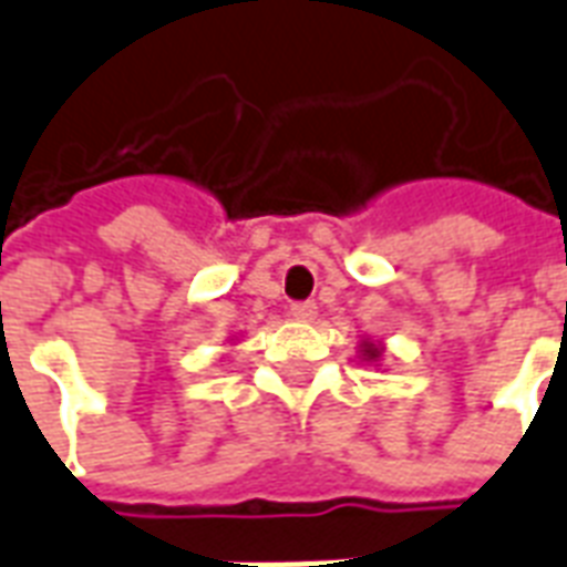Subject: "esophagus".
Listing matches in <instances>:
<instances>
[{"label":"esophagus","instance_id":"esophagus-1","mask_svg":"<svg viewBox=\"0 0 567 567\" xmlns=\"http://www.w3.org/2000/svg\"><path fill=\"white\" fill-rule=\"evenodd\" d=\"M289 317L299 319V322H310V319L317 317V305L313 301H292L289 305Z\"/></svg>","mask_w":567,"mask_h":567}]
</instances>
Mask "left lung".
Here are the masks:
<instances>
[{
  "label": "left lung",
  "mask_w": 567,
  "mask_h": 567,
  "mask_svg": "<svg viewBox=\"0 0 567 567\" xmlns=\"http://www.w3.org/2000/svg\"><path fill=\"white\" fill-rule=\"evenodd\" d=\"M361 352H364V361H377L382 355V349L377 347V343H370V340H364V343H361Z\"/></svg>",
  "instance_id": "8db88e82"
}]
</instances>
